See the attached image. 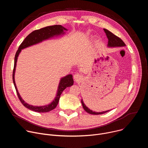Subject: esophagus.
Wrapping results in <instances>:
<instances>
[{"label":"esophagus","instance_id":"1","mask_svg":"<svg viewBox=\"0 0 148 148\" xmlns=\"http://www.w3.org/2000/svg\"><path fill=\"white\" fill-rule=\"evenodd\" d=\"M82 76L78 73H77L74 75V79L76 82L81 81L82 79Z\"/></svg>","mask_w":148,"mask_h":148}]
</instances>
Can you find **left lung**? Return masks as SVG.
I'll list each match as a JSON object with an SVG mask.
<instances>
[{"label":"left lung","mask_w":148,"mask_h":148,"mask_svg":"<svg viewBox=\"0 0 148 148\" xmlns=\"http://www.w3.org/2000/svg\"><path fill=\"white\" fill-rule=\"evenodd\" d=\"M103 30L105 32V33H106V35L108 38V45L107 46L108 47H124L125 46V44L124 43V42L118 37H117L116 36H115V34H114L112 33H111V32H110L109 30H108L107 29H103ZM81 103L82 105V107L84 108V110H85L87 112H88L90 114H92V115H99V114H103L106 113L111 110H108V111H102V112H95L93 111L92 110H90V108H88L86 105L84 103L82 99H81Z\"/></svg>","instance_id":"left-lung-1"}]
</instances>
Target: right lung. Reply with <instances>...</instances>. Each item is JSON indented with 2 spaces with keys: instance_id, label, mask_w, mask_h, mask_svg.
<instances>
[{
  "instance_id": "add662e5",
  "label": "right lung",
  "mask_w": 148,
  "mask_h": 148,
  "mask_svg": "<svg viewBox=\"0 0 148 148\" xmlns=\"http://www.w3.org/2000/svg\"><path fill=\"white\" fill-rule=\"evenodd\" d=\"M67 30H68L66 28L62 26L61 25L50 26H47L38 30H34L33 32H32L30 34H29L25 38V39L23 40L22 44L20 45L18 49V50L16 51V53L14 57V69L13 71V84H14V86L17 96L20 101L25 107L29 109L30 110L33 111L34 112H47L54 110L57 107L60 98V95L62 94V91H64L66 88L73 86L74 84V80L73 78V75L71 74H69L64 77H61L60 80L56 97L53 100V101H51V102H50V103L47 105H43V106H34V105L29 104L28 103L26 102L22 99V98L21 97L17 90V88L16 85V82H15L14 75H15L16 67L17 64L16 63L17 61L18 55L20 53V52L22 51V50L27 48L29 47L32 46L33 45H36L37 44L40 43L44 41L54 38L55 37H57L58 36H62L66 34V31H67Z\"/></svg>"
}]
</instances>
